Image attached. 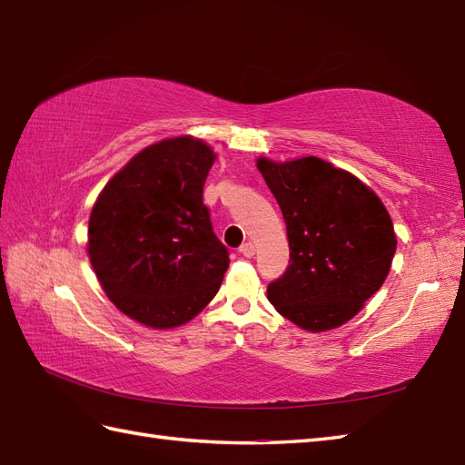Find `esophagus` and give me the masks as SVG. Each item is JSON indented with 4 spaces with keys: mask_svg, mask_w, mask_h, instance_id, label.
I'll use <instances>...</instances> for the list:
<instances>
[{
    "mask_svg": "<svg viewBox=\"0 0 465 465\" xmlns=\"http://www.w3.org/2000/svg\"><path fill=\"white\" fill-rule=\"evenodd\" d=\"M240 253L245 255V258H252V255L255 253V245L252 242H245L242 248H240Z\"/></svg>",
    "mask_w": 465,
    "mask_h": 465,
    "instance_id": "obj_1",
    "label": "esophagus"
}]
</instances>
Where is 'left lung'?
<instances>
[{"mask_svg":"<svg viewBox=\"0 0 465 465\" xmlns=\"http://www.w3.org/2000/svg\"><path fill=\"white\" fill-rule=\"evenodd\" d=\"M258 170L290 242V265L268 285V300L302 330L340 328L388 278L398 245L388 210L358 177L315 155L260 157Z\"/></svg>","mask_w":465,"mask_h":465,"instance_id":"1","label":"left lung"}]
</instances>
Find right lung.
<instances>
[{
    "instance_id": "right-lung-1",
    "label": "right lung",
    "mask_w": 465,
    "mask_h": 465,
    "mask_svg": "<svg viewBox=\"0 0 465 465\" xmlns=\"http://www.w3.org/2000/svg\"><path fill=\"white\" fill-rule=\"evenodd\" d=\"M213 162L197 137H167L135 153L92 207V268L115 308L147 328L193 320L230 265L203 205Z\"/></svg>"
}]
</instances>
